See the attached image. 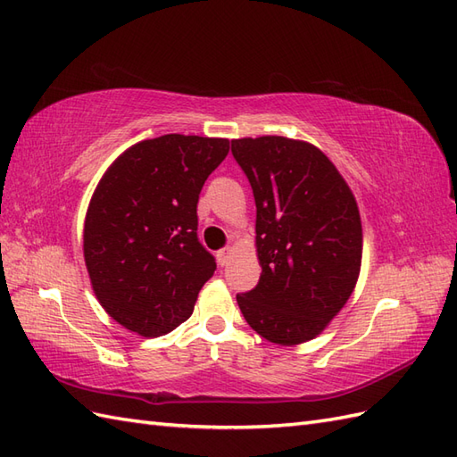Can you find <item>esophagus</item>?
I'll list each match as a JSON object with an SVG mask.
<instances>
[{"label": "esophagus", "mask_w": 457, "mask_h": 457, "mask_svg": "<svg viewBox=\"0 0 457 457\" xmlns=\"http://www.w3.org/2000/svg\"><path fill=\"white\" fill-rule=\"evenodd\" d=\"M216 256H218V264H220V266H226L228 261H229V256H231V247L220 249V251L216 253Z\"/></svg>", "instance_id": "esophagus-1"}]
</instances>
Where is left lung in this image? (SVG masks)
I'll return each instance as SVG.
<instances>
[{
	"label": "left lung",
	"mask_w": 457,
	"mask_h": 457,
	"mask_svg": "<svg viewBox=\"0 0 457 457\" xmlns=\"http://www.w3.org/2000/svg\"><path fill=\"white\" fill-rule=\"evenodd\" d=\"M256 204L262 274L237 303L251 328L279 345L319 336L353 291L362 229L353 193L322 152L303 140H231Z\"/></svg>",
	"instance_id": "1"
}]
</instances>
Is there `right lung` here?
<instances>
[{
  "label": "right lung",
  "mask_w": 457,
  "mask_h": 457,
  "mask_svg": "<svg viewBox=\"0 0 457 457\" xmlns=\"http://www.w3.org/2000/svg\"><path fill=\"white\" fill-rule=\"evenodd\" d=\"M228 152V138L163 135L125 150L100 179L85 262L100 305L127 330L156 337L191 317L216 270L196 236V203Z\"/></svg>",
  "instance_id": "1"
}]
</instances>
